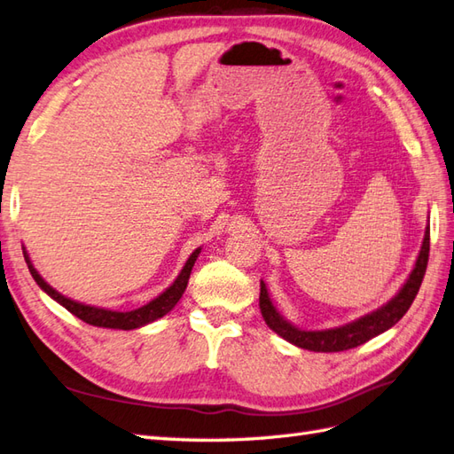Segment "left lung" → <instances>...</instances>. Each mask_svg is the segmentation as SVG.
I'll return each mask as SVG.
<instances>
[{"label": "left lung", "mask_w": 454, "mask_h": 454, "mask_svg": "<svg viewBox=\"0 0 454 454\" xmlns=\"http://www.w3.org/2000/svg\"><path fill=\"white\" fill-rule=\"evenodd\" d=\"M429 260V225L426 227L424 243H421V250L416 260V266L408 276L406 284L400 287L398 294L392 297L388 303L379 307L377 310L369 312L365 317H359L354 322H348L344 326L326 328V330H301L295 325H291L289 320L284 318V315L271 303L268 287L264 281H260V310L264 317L266 325L276 332L278 336L287 340L289 344L297 348H303L309 351H344L357 348L365 344L371 338H375L382 332L392 328L396 322L406 315L410 305L414 303V299L419 291L421 281L426 276Z\"/></svg>", "instance_id": "obj_1"}]
</instances>
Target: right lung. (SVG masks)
Listing matches in <instances>:
<instances>
[{
  "instance_id": "obj_1",
  "label": "right lung",
  "mask_w": 454,
  "mask_h": 454,
  "mask_svg": "<svg viewBox=\"0 0 454 454\" xmlns=\"http://www.w3.org/2000/svg\"><path fill=\"white\" fill-rule=\"evenodd\" d=\"M200 250L196 248L190 258L186 260L184 268L180 270V274L176 276V279L173 281V286L167 287L163 294L159 297H155L153 301H149L147 305L134 309V310H126V312H120V310H110V309H100V307H90V305H83V303H77L74 299H67L62 294H58V291L48 286V281L43 279V276L38 274L36 268L33 266V262H30L27 250L23 247V254H25V262L28 266L30 276L35 278V281L38 284V287L52 297L54 301H58L59 305L66 307L72 315H75L77 318H82L83 322L90 326H100V328H116V330H134V328H142L149 322H153L160 317H165L167 312H170L175 309V305L183 297L184 289L188 286V278H190V271L194 268V262L200 256Z\"/></svg>"
}]
</instances>
